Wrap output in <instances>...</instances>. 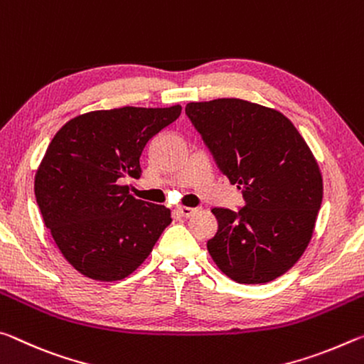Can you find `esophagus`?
<instances>
[{"label":"esophagus","mask_w":364,"mask_h":364,"mask_svg":"<svg viewBox=\"0 0 364 364\" xmlns=\"http://www.w3.org/2000/svg\"><path fill=\"white\" fill-rule=\"evenodd\" d=\"M198 211L196 210V208H190V206H181V208H177V213L181 214V216H183V218H190V216H193V214Z\"/></svg>","instance_id":"esophagus-1"}]
</instances>
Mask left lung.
Instances as JSON below:
<instances>
[{"instance_id": "obj_1", "label": "left lung", "mask_w": 364, "mask_h": 364, "mask_svg": "<svg viewBox=\"0 0 364 364\" xmlns=\"http://www.w3.org/2000/svg\"><path fill=\"white\" fill-rule=\"evenodd\" d=\"M214 159L242 190L235 213L213 208L218 232L208 252L238 284H266L305 253L323 203V176L308 143L281 111L240 98L186 108Z\"/></svg>"}]
</instances>
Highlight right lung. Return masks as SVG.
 Masks as SVG:
<instances>
[{"label": "right lung", "mask_w": 364, "mask_h": 364, "mask_svg": "<svg viewBox=\"0 0 364 364\" xmlns=\"http://www.w3.org/2000/svg\"><path fill=\"white\" fill-rule=\"evenodd\" d=\"M182 106L83 112L58 130L35 174L41 218L65 261L95 281H121L139 269L171 210L129 193L140 178V156Z\"/></svg>", "instance_id": "right-lung-1"}]
</instances>
